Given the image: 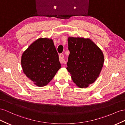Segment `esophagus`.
<instances>
[{
    "label": "esophagus",
    "instance_id": "34e87169",
    "mask_svg": "<svg viewBox=\"0 0 125 125\" xmlns=\"http://www.w3.org/2000/svg\"><path fill=\"white\" fill-rule=\"evenodd\" d=\"M64 55L63 54H60L59 55L60 62L61 64H64L65 62V61L64 59Z\"/></svg>",
    "mask_w": 125,
    "mask_h": 125
}]
</instances>
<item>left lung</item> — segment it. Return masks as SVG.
<instances>
[{"label":"left lung","instance_id":"obj_1","mask_svg":"<svg viewBox=\"0 0 125 125\" xmlns=\"http://www.w3.org/2000/svg\"><path fill=\"white\" fill-rule=\"evenodd\" d=\"M67 70L78 87H88L99 76L104 62L101 50L90 39L68 38Z\"/></svg>","mask_w":125,"mask_h":125}]
</instances>
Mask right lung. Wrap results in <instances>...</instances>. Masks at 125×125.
Listing matches in <instances>:
<instances>
[{"label":"right lung","mask_w":125,"mask_h":125,"mask_svg":"<svg viewBox=\"0 0 125 125\" xmlns=\"http://www.w3.org/2000/svg\"><path fill=\"white\" fill-rule=\"evenodd\" d=\"M23 73L38 86L47 85L61 68L59 55L53 40L39 38L21 57Z\"/></svg>","instance_id":"obj_1"}]
</instances>
